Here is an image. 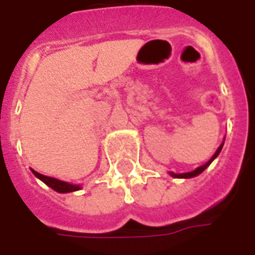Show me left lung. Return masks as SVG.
I'll return each instance as SVG.
<instances>
[{
	"label": "left lung",
	"mask_w": 255,
	"mask_h": 255,
	"mask_svg": "<svg viewBox=\"0 0 255 255\" xmlns=\"http://www.w3.org/2000/svg\"><path fill=\"white\" fill-rule=\"evenodd\" d=\"M223 144H224V143L220 144V147H219V149H217V151L214 153L213 157H212V158H210V160H209L208 162L205 164V165L199 166V168H197L195 171L188 172V173H180V175H176V173H173V172H171V175L173 177H194V176H197V175H199V173H202V172L205 171V169H206V168H208L209 165H210V162H212V161H213L214 158H216V157H217V155L220 154V151H221V149H223Z\"/></svg>",
	"instance_id": "left-lung-1"
}]
</instances>
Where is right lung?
I'll return each instance as SVG.
<instances>
[{
    "instance_id": "add662e5",
    "label": "right lung",
    "mask_w": 255,
    "mask_h": 255,
    "mask_svg": "<svg viewBox=\"0 0 255 255\" xmlns=\"http://www.w3.org/2000/svg\"><path fill=\"white\" fill-rule=\"evenodd\" d=\"M32 173L35 175L38 179H41L42 182L47 184L49 187L53 188L54 191L57 192H72L76 191V190H80V186H75V184H69L67 182H63V180H58V179H54V177L45 176V175H41L36 171H32Z\"/></svg>"
}]
</instances>
